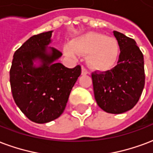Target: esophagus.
Returning <instances> with one entry per match:
<instances>
[{"label": "esophagus", "instance_id": "34e87169", "mask_svg": "<svg viewBox=\"0 0 153 153\" xmlns=\"http://www.w3.org/2000/svg\"><path fill=\"white\" fill-rule=\"evenodd\" d=\"M81 74L82 75H87V74H89V71L84 66H82V68H81Z\"/></svg>", "mask_w": 153, "mask_h": 153}]
</instances>
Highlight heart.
<instances>
[{
	"label": "heart",
	"instance_id": "heart-1",
	"mask_svg": "<svg viewBox=\"0 0 153 153\" xmlns=\"http://www.w3.org/2000/svg\"><path fill=\"white\" fill-rule=\"evenodd\" d=\"M67 55L75 57L77 53H88L89 65L97 70H108L117 62L119 55V45L114 38L97 32H88L66 45Z\"/></svg>",
	"mask_w": 153,
	"mask_h": 153
}]
</instances>
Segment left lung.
I'll return each mask as SVG.
<instances>
[{"label":"left lung","mask_w":153,"mask_h":153,"mask_svg":"<svg viewBox=\"0 0 153 153\" xmlns=\"http://www.w3.org/2000/svg\"><path fill=\"white\" fill-rule=\"evenodd\" d=\"M120 47L117 64L106 72H92L94 99L108 113L120 114L132 109L145 84L143 55L135 41L113 31Z\"/></svg>","instance_id":"left-lung-1"}]
</instances>
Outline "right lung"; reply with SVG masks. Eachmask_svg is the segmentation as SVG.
<instances>
[{
  "label": "right lung",
  "instance_id": "obj_1",
  "mask_svg": "<svg viewBox=\"0 0 153 153\" xmlns=\"http://www.w3.org/2000/svg\"><path fill=\"white\" fill-rule=\"evenodd\" d=\"M53 31L32 36L15 51L10 71L14 102L29 120L47 123L63 113L69 94L81 73V66L68 68L56 62L62 53L51 42ZM39 60L38 67L33 62Z\"/></svg>",
  "mask_w": 153,
  "mask_h": 153
}]
</instances>
